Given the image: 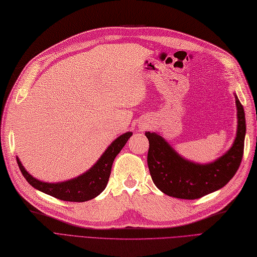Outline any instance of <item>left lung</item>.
Returning <instances> with one entry per match:
<instances>
[{
	"instance_id": "8db88e82",
	"label": "left lung",
	"mask_w": 257,
	"mask_h": 257,
	"mask_svg": "<svg viewBox=\"0 0 257 257\" xmlns=\"http://www.w3.org/2000/svg\"><path fill=\"white\" fill-rule=\"evenodd\" d=\"M238 127L228 152L211 163H193L180 157L161 136L145 132L150 142L147 164L154 184L165 194L195 200L224 187L236 174L242 160L245 117L242 104L235 95Z\"/></svg>"
}]
</instances>
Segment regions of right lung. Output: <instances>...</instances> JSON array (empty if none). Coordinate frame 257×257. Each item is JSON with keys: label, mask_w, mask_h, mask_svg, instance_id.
<instances>
[{"label": "right lung", "mask_w": 257, "mask_h": 257, "mask_svg": "<svg viewBox=\"0 0 257 257\" xmlns=\"http://www.w3.org/2000/svg\"><path fill=\"white\" fill-rule=\"evenodd\" d=\"M131 136L132 132H126V134L121 135L116 140L113 141L112 144L106 148V151L102 154L100 159L96 162V164L93 165V168H90L87 172L76 178L59 184L44 183V181L34 178L24 169L18 157L17 163L24 178L29 181V184L32 187H34L39 191L62 201L86 202L100 194L105 189L110 178L112 164L115 157L125 146Z\"/></svg>", "instance_id": "add662e5"}]
</instances>
